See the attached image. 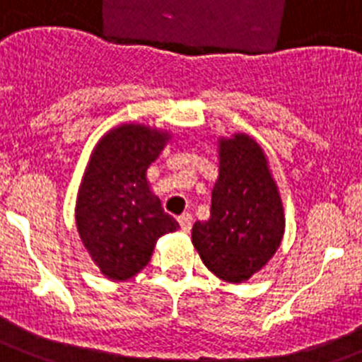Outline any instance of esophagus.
Segmentation results:
<instances>
[{
	"instance_id": "obj_1",
	"label": "esophagus",
	"mask_w": 362,
	"mask_h": 362,
	"mask_svg": "<svg viewBox=\"0 0 362 362\" xmlns=\"http://www.w3.org/2000/svg\"><path fill=\"white\" fill-rule=\"evenodd\" d=\"M178 223H180V228L184 232H189L191 226H193V215L184 214L182 217H178Z\"/></svg>"
}]
</instances>
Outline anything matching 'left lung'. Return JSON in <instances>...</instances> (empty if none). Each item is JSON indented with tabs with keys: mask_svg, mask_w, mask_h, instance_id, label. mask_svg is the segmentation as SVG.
Wrapping results in <instances>:
<instances>
[{
	"mask_svg": "<svg viewBox=\"0 0 362 362\" xmlns=\"http://www.w3.org/2000/svg\"><path fill=\"white\" fill-rule=\"evenodd\" d=\"M204 223L193 224V247L217 278L241 284L269 263L284 239L278 186L259 145L247 134L218 139V178Z\"/></svg>",
	"mask_w": 362,
	"mask_h": 362,
	"instance_id": "obj_1",
	"label": "left lung"
}]
</instances>
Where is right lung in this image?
<instances>
[{
    "instance_id": "1",
    "label": "right lung",
    "mask_w": 362,
    "mask_h": 362,
    "mask_svg": "<svg viewBox=\"0 0 362 362\" xmlns=\"http://www.w3.org/2000/svg\"><path fill=\"white\" fill-rule=\"evenodd\" d=\"M169 138L165 130L124 123L106 132L90 156L75 221L88 254L106 278L138 274L158 239L178 228L147 182L148 165Z\"/></svg>"
}]
</instances>
